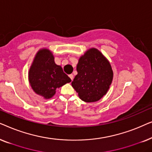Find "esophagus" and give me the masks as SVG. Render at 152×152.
I'll use <instances>...</instances> for the list:
<instances>
[{
    "label": "esophagus",
    "instance_id": "34e87169",
    "mask_svg": "<svg viewBox=\"0 0 152 152\" xmlns=\"http://www.w3.org/2000/svg\"><path fill=\"white\" fill-rule=\"evenodd\" d=\"M69 77L70 78V80H71L72 81L73 80V78H74L73 75H72V74H70V75H69Z\"/></svg>",
    "mask_w": 152,
    "mask_h": 152
}]
</instances>
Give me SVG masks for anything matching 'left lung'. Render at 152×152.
Wrapping results in <instances>:
<instances>
[{
	"mask_svg": "<svg viewBox=\"0 0 152 152\" xmlns=\"http://www.w3.org/2000/svg\"><path fill=\"white\" fill-rule=\"evenodd\" d=\"M77 75L71 84L86 102H95L107 94L113 78L111 64L99 50H87L79 59Z\"/></svg>",
	"mask_w": 152,
	"mask_h": 152,
	"instance_id": "left-lung-1",
	"label": "left lung"
}]
</instances>
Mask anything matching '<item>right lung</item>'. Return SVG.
<instances>
[{"label": "right lung", "instance_id": "obj_1", "mask_svg": "<svg viewBox=\"0 0 152 152\" xmlns=\"http://www.w3.org/2000/svg\"><path fill=\"white\" fill-rule=\"evenodd\" d=\"M28 80L32 90L44 99H50L56 89L71 82L61 66L55 62L52 51L41 48L37 52L28 72Z\"/></svg>", "mask_w": 152, "mask_h": 152}]
</instances>
